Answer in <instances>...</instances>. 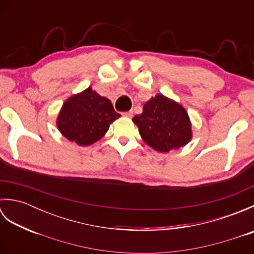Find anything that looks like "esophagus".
<instances>
[{
    "label": "esophagus",
    "instance_id": "34e87169",
    "mask_svg": "<svg viewBox=\"0 0 254 254\" xmlns=\"http://www.w3.org/2000/svg\"><path fill=\"white\" fill-rule=\"evenodd\" d=\"M122 116H124V117H127V118H132V117H133V111H132V110H130V111H126V112H123V113H122Z\"/></svg>",
    "mask_w": 254,
    "mask_h": 254
}]
</instances>
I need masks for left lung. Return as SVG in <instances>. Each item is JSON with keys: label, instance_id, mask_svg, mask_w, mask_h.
Returning <instances> with one entry per match:
<instances>
[{"label": "left lung", "instance_id": "obj_1", "mask_svg": "<svg viewBox=\"0 0 254 254\" xmlns=\"http://www.w3.org/2000/svg\"><path fill=\"white\" fill-rule=\"evenodd\" d=\"M132 120L143 141L161 153L179 148L191 139V123L187 111L163 95L148 100L141 115Z\"/></svg>", "mask_w": 254, "mask_h": 254}]
</instances>
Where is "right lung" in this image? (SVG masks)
Masks as SVG:
<instances>
[{
    "mask_svg": "<svg viewBox=\"0 0 254 254\" xmlns=\"http://www.w3.org/2000/svg\"><path fill=\"white\" fill-rule=\"evenodd\" d=\"M120 117L109 99L88 87L64 102L58 127L69 141L87 146L104 136L110 124Z\"/></svg>",
    "mask_w": 254,
    "mask_h": 254,
    "instance_id": "obj_1",
    "label": "right lung"
}]
</instances>
